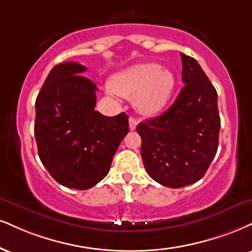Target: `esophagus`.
<instances>
[{
    "label": "esophagus",
    "instance_id": "1",
    "mask_svg": "<svg viewBox=\"0 0 252 252\" xmlns=\"http://www.w3.org/2000/svg\"><path fill=\"white\" fill-rule=\"evenodd\" d=\"M137 124H138V121L136 120L135 117H132V116L129 117V128H130V130H135L136 126H137Z\"/></svg>",
    "mask_w": 252,
    "mask_h": 252
}]
</instances>
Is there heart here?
<instances>
[{"instance_id": "1", "label": "heart", "mask_w": 252, "mask_h": 252, "mask_svg": "<svg viewBox=\"0 0 252 252\" xmlns=\"http://www.w3.org/2000/svg\"><path fill=\"white\" fill-rule=\"evenodd\" d=\"M176 77L170 69L157 63H141L117 74L113 87L126 97L136 95L135 105L142 114L153 115L165 107L175 90ZM115 93L113 88L109 89Z\"/></svg>"}]
</instances>
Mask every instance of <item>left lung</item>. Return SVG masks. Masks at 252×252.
Returning <instances> with one entry per match:
<instances>
[{"mask_svg":"<svg viewBox=\"0 0 252 252\" xmlns=\"http://www.w3.org/2000/svg\"><path fill=\"white\" fill-rule=\"evenodd\" d=\"M184 87L160 116L137 126L144 168L154 181L182 188L199 181L218 148L217 92L198 62L181 54Z\"/></svg>","mask_w":252,"mask_h":252,"instance_id":"1","label":"left lung"}]
</instances>
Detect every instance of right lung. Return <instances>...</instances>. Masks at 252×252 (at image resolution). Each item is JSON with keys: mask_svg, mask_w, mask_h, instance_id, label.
Masks as SVG:
<instances>
[{"mask_svg": "<svg viewBox=\"0 0 252 252\" xmlns=\"http://www.w3.org/2000/svg\"><path fill=\"white\" fill-rule=\"evenodd\" d=\"M76 62L51 69L36 98L35 138L42 164L66 188L87 190L110 170L118 145L129 132L128 116L95 110L97 87Z\"/></svg>", "mask_w": 252, "mask_h": 252, "instance_id": "1", "label": "right lung"}]
</instances>
